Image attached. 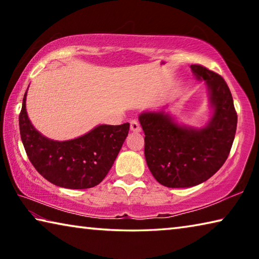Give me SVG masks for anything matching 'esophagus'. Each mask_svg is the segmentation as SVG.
I'll use <instances>...</instances> for the list:
<instances>
[{"mask_svg":"<svg viewBox=\"0 0 259 259\" xmlns=\"http://www.w3.org/2000/svg\"><path fill=\"white\" fill-rule=\"evenodd\" d=\"M130 130L133 131V133H140L142 128H140V124L138 123V121L136 120L130 121Z\"/></svg>","mask_w":259,"mask_h":259,"instance_id":"1","label":"esophagus"}]
</instances>
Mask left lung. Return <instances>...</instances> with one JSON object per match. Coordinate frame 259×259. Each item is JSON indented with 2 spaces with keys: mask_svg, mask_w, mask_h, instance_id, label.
<instances>
[{
  "mask_svg": "<svg viewBox=\"0 0 259 259\" xmlns=\"http://www.w3.org/2000/svg\"><path fill=\"white\" fill-rule=\"evenodd\" d=\"M191 69L208 88L212 112L204 126L179 124L164 108L138 117L148 169L166 187H192L208 181L224 164L236 131L238 115L224 78L201 65H191Z\"/></svg>",
  "mask_w": 259,
  "mask_h": 259,
  "instance_id": "obj_1",
  "label": "left lung"
}]
</instances>
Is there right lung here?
<instances>
[{
  "mask_svg": "<svg viewBox=\"0 0 259 259\" xmlns=\"http://www.w3.org/2000/svg\"><path fill=\"white\" fill-rule=\"evenodd\" d=\"M26 96L27 91L19 114L20 137L37 172L59 187L83 190L98 185L112 168L130 124H100L77 138L54 140L38 133L30 123Z\"/></svg>",
  "mask_w": 259,
  "mask_h": 259,
  "instance_id": "right-lung-1",
  "label": "right lung"
}]
</instances>
